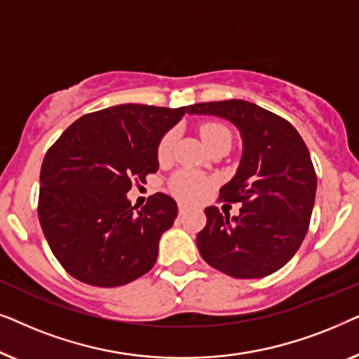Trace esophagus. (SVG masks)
Masks as SVG:
<instances>
[{
    "instance_id": "1",
    "label": "esophagus",
    "mask_w": 359,
    "mask_h": 359,
    "mask_svg": "<svg viewBox=\"0 0 359 359\" xmlns=\"http://www.w3.org/2000/svg\"><path fill=\"white\" fill-rule=\"evenodd\" d=\"M178 210H180V215H183V214L186 212V210H188V205L183 204V203H180V204H178Z\"/></svg>"
}]
</instances>
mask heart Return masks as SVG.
Wrapping results in <instances>:
<instances>
[{"instance_id":"obj_1","label":"heart","mask_w":359,"mask_h":359,"mask_svg":"<svg viewBox=\"0 0 359 359\" xmlns=\"http://www.w3.org/2000/svg\"><path fill=\"white\" fill-rule=\"evenodd\" d=\"M199 134L204 145L208 147V150L210 147L220 144V142H230V130L224 124H219V122H204L199 127ZM173 147L175 134L173 130H170L161 137L158 147H156V158H158L160 163L170 161L171 154H173ZM170 188L176 198L183 201H196L209 188V180L203 175L193 173V171L180 170L171 176Z\"/></svg>"}]
</instances>
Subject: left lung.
<instances>
[{
	"instance_id": "left-lung-1",
	"label": "left lung",
	"mask_w": 359,
	"mask_h": 359,
	"mask_svg": "<svg viewBox=\"0 0 359 359\" xmlns=\"http://www.w3.org/2000/svg\"><path fill=\"white\" fill-rule=\"evenodd\" d=\"M188 112L224 117L243 139L237 175L219 191V201L243 205L232 220L204 209L201 257L232 278L269 276L296 255L311 224L317 175L307 145L291 122L248 101L199 102Z\"/></svg>"
}]
</instances>
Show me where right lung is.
<instances>
[{
    "label": "right lung",
    "instance_id": "obj_1",
    "mask_svg": "<svg viewBox=\"0 0 359 359\" xmlns=\"http://www.w3.org/2000/svg\"><path fill=\"white\" fill-rule=\"evenodd\" d=\"M188 107L121 104L76 119L43 156L37 214L48 247L78 281L116 287L149 273L178 215L156 193L139 210L132 183L158 171L156 147Z\"/></svg>",
    "mask_w": 359,
    "mask_h": 359
}]
</instances>
